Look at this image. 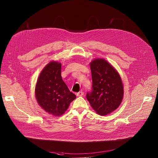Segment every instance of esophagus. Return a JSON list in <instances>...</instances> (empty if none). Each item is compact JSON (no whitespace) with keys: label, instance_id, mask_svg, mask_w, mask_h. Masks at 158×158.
I'll list each match as a JSON object with an SVG mask.
<instances>
[{"label":"esophagus","instance_id":"34e87169","mask_svg":"<svg viewBox=\"0 0 158 158\" xmlns=\"http://www.w3.org/2000/svg\"><path fill=\"white\" fill-rule=\"evenodd\" d=\"M76 95H77V96H82L84 95V92H79L76 94Z\"/></svg>","mask_w":158,"mask_h":158}]
</instances>
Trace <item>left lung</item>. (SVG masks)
Returning a JSON list of instances; mask_svg holds the SVG:
<instances>
[{
    "mask_svg": "<svg viewBox=\"0 0 158 158\" xmlns=\"http://www.w3.org/2000/svg\"><path fill=\"white\" fill-rule=\"evenodd\" d=\"M92 90L87 99L96 113L106 115L117 109L123 98V85L117 70L106 60L96 59L90 63Z\"/></svg>",
    "mask_w": 158,
    "mask_h": 158,
    "instance_id": "obj_1",
    "label": "left lung"
}]
</instances>
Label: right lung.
I'll list each match as a JSON object with an SVG mask.
<instances>
[{"mask_svg": "<svg viewBox=\"0 0 158 158\" xmlns=\"http://www.w3.org/2000/svg\"><path fill=\"white\" fill-rule=\"evenodd\" d=\"M35 97L38 104L46 112L60 116L76 98L63 82L61 63L50 62L41 71L35 87Z\"/></svg>", "mask_w": 158, "mask_h": 158, "instance_id": "right-lung-1", "label": "right lung"}]
</instances>
